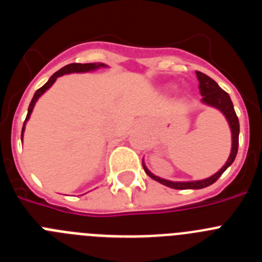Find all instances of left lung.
Wrapping results in <instances>:
<instances>
[{"label": "left lung", "instance_id": "8db88e82", "mask_svg": "<svg viewBox=\"0 0 262 262\" xmlns=\"http://www.w3.org/2000/svg\"><path fill=\"white\" fill-rule=\"evenodd\" d=\"M198 81H200V89L201 94H202V99L201 102L206 106H210L212 108H216L217 111H221L222 114L226 118L227 123L230 126L231 129V152L230 156L227 159L226 164L222 166L219 170H217L215 174L210 176L207 178H203V180H195V181H170V180H165V178H161L159 176L154 174V173L147 168L144 163V159H143V168H144L145 173H147L152 180L160 182V184L165 185L168 187H172V189H178V190H185V189H203V187H207L210 185L214 184L217 178L221 177L226 169L228 166L232 165V163L235 161V157L237 155V147H239V133H240V126H239V119H237V115L235 113V108H233V103L231 101L228 93H226L223 89H222L219 85L212 80L211 77H209L207 75L202 73V72H195Z\"/></svg>", "mask_w": 262, "mask_h": 262}]
</instances>
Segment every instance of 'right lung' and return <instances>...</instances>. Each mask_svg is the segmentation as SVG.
<instances>
[{
  "label": "right lung",
  "instance_id": "obj_1",
  "mask_svg": "<svg viewBox=\"0 0 262 262\" xmlns=\"http://www.w3.org/2000/svg\"><path fill=\"white\" fill-rule=\"evenodd\" d=\"M101 68H108V66H106V64H103V62H89V64H78V62H73V64H68V66L62 67L60 71H57L56 73H53V75L48 78L47 82H46L40 89L36 90L34 97H32L31 102H30V106H29V110H27L26 120H25V123H23V127H22L20 140H23V134H25V129H26V123L29 122L30 117H31L34 106H35V103L38 102V99L40 98V97L43 96V94H45L53 84H55V81L57 80V77H61V76L64 75H71V73H88V72H94L97 71V69H101Z\"/></svg>",
  "mask_w": 262,
  "mask_h": 262
}]
</instances>
